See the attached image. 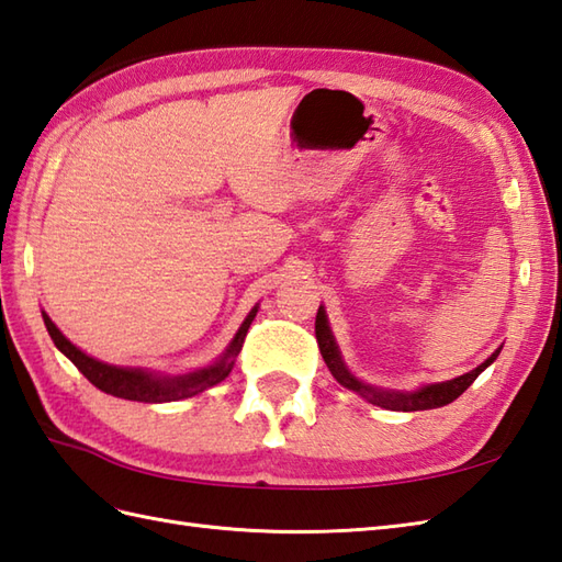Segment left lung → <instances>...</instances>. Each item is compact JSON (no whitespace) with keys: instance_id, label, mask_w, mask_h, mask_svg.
I'll use <instances>...</instances> for the list:
<instances>
[{"instance_id":"left-lung-1","label":"left lung","mask_w":562,"mask_h":562,"mask_svg":"<svg viewBox=\"0 0 562 562\" xmlns=\"http://www.w3.org/2000/svg\"><path fill=\"white\" fill-rule=\"evenodd\" d=\"M316 340H318V349L323 355V361L328 363V369L335 375L337 383L345 385L347 390H355V393H359L363 400H369L371 404H378V407L393 409V412H419V409L446 407V404L458 400L464 393V390L476 381L481 371L488 369L491 363L498 359L501 349H503V347H498L484 363H481V367H476L474 371H469L464 375L452 378V381L430 383V385L414 390V393H397V390H383V387H373V385L361 383L359 378L349 373V369L345 367V361L340 357V349H337V342L333 337V330L328 325V316H325L323 306L318 308V316H316Z\"/></svg>"}]
</instances>
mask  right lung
I'll return each instance as SVG.
<instances>
[{
	"instance_id": "right-lung-1",
	"label": "right lung",
	"mask_w": 562,
	"mask_h": 562,
	"mask_svg": "<svg viewBox=\"0 0 562 562\" xmlns=\"http://www.w3.org/2000/svg\"><path fill=\"white\" fill-rule=\"evenodd\" d=\"M258 306L251 308L249 316L241 323V328L234 335V340L229 342V347L225 349L213 367H205L199 371H191L184 375H162V373H153L148 369H132V367H112V363L98 361L93 357H88L86 351L78 349L76 345H71L67 337L61 335V330L57 328L47 313L43 311V321L45 328L52 337V342L61 351L64 357L71 359L74 367L81 371L90 383H93L98 390L114 397L122 400H134V402H177V400H187L203 393V390L217 385L220 381H225L229 375L234 359L241 351L244 337L251 328V321L256 318Z\"/></svg>"
}]
</instances>
